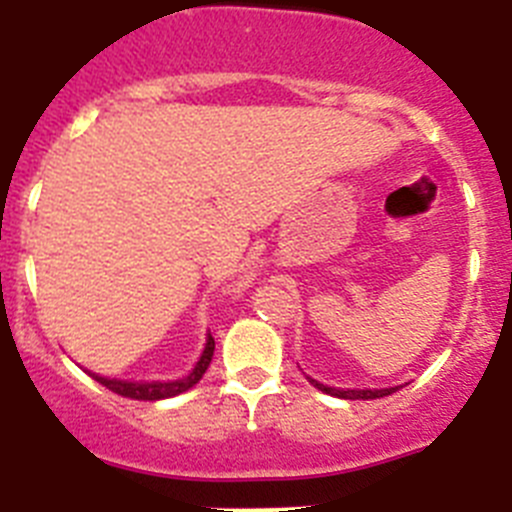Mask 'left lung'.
Returning <instances> with one entry per match:
<instances>
[{
  "label": "left lung",
  "instance_id": "obj_1",
  "mask_svg": "<svg viewBox=\"0 0 512 512\" xmlns=\"http://www.w3.org/2000/svg\"><path fill=\"white\" fill-rule=\"evenodd\" d=\"M310 379V377H307ZM312 387H318L320 392H325V395H333V397H343V400H377V397H387L395 392V387H390V390H336V387H328V384H320L315 382V379H310Z\"/></svg>",
  "mask_w": 512,
  "mask_h": 512
}]
</instances>
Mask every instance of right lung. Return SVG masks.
Returning a JSON list of instances; mask_svg holds the SVG:
<instances>
[{"label":"right lung","mask_w":512,"mask_h":512,"mask_svg":"<svg viewBox=\"0 0 512 512\" xmlns=\"http://www.w3.org/2000/svg\"><path fill=\"white\" fill-rule=\"evenodd\" d=\"M212 354H215V338L207 336L205 351H202L200 361H197V366L192 369V374L184 379H176V382H122V379H107L97 377V374H92V377L97 379L102 387H107V390L117 392V395L122 397H130V400H166V397L182 395V392H187L189 387H194V384L200 382L202 374H205L207 366H210Z\"/></svg>","instance_id":"1"}]
</instances>
